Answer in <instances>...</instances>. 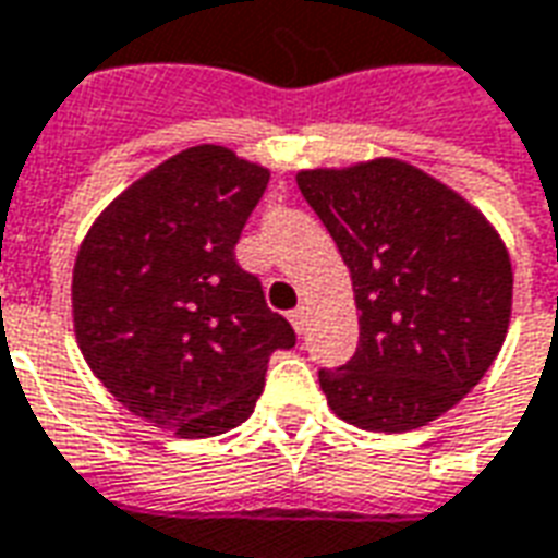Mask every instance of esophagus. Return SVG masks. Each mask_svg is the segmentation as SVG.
<instances>
[{
    "instance_id": "1",
    "label": "esophagus",
    "mask_w": 558,
    "mask_h": 558,
    "mask_svg": "<svg viewBox=\"0 0 558 558\" xmlns=\"http://www.w3.org/2000/svg\"><path fill=\"white\" fill-rule=\"evenodd\" d=\"M290 323H292V329H295L299 335L305 332V329H307V307L299 305L295 311H290Z\"/></svg>"
}]
</instances>
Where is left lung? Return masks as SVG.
Returning <instances> with one entry per match:
<instances>
[{
	"instance_id": "1",
	"label": "left lung",
	"mask_w": 558,
	"mask_h": 558,
	"mask_svg": "<svg viewBox=\"0 0 558 558\" xmlns=\"http://www.w3.org/2000/svg\"><path fill=\"white\" fill-rule=\"evenodd\" d=\"M299 190L350 268L360 344L319 368L335 414L408 432L447 414L505 344L510 256L474 205L399 159L299 171Z\"/></svg>"
}]
</instances>
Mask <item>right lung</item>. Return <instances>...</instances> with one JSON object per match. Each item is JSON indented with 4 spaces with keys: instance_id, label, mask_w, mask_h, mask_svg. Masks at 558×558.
Instances as JSON below:
<instances>
[{
    "instance_id": "right-lung-1",
    "label": "right lung",
    "mask_w": 558,
    "mask_h": 558,
    "mask_svg": "<svg viewBox=\"0 0 558 558\" xmlns=\"http://www.w3.org/2000/svg\"><path fill=\"white\" fill-rule=\"evenodd\" d=\"M268 169L217 144L166 159L108 205L72 278L77 347L108 392L181 438L244 423L295 332L235 244Z\"/></svg>"
}]
</instances>
